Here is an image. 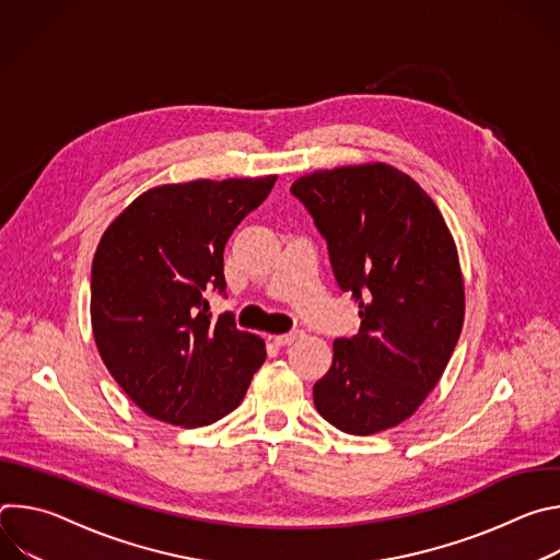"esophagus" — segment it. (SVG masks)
Listing matches in <instances>:
<instances>
[{"mask_svg": "<svg viewBox=\"0 0 560 560\" xmlns=\"http://www.w3.org/2000/svg\"><path fill=\"white\" fill-rule=\"evenodd\" d=\"M301 337H303L301 330H292V332H285V335H277V337H275V343H277V346H290V343H294V341L301 339Z\"/></svg>", "mask_w": 560, "mask_h": 560, "instance_id": "1", "label": "esophagus"}]
</instances>
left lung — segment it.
Masks as SVG:
<instances>
[{"label": "left lung", "mask_w": 560, "mask_h": 560, "mask_svg": "<svg viewBox=\"0 0 560 560\" xmlns=\"http://www.w3.org/2000/svg\"><path fill=\"white\" fill-rule=\"evenodd\" d=\"M290 190L361 316L357 337L335 341L314 406L348 434L389 430L421 408L456 348L465 285L454 236L430 195L389 164L314 171Z\"/></svg>", "instance_id": "left-lung-1"}]
</instances>
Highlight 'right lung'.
I'll list each match as a JSON object with an SVG mask.
<instances>
[{
    "mask_svg": "<svg viewBox=\"0 0 560 560\" xmlns=\"http://www.w3.org/2000/svg\"><path fill=\"white\" fill-rule=\"evenodd\" d=\"M277 175L195 179L141 192L106 228L93 259L91 322L119 387L152 419L210 425L244 401L266 343L212 316L223 248Z\"/></svg>",
    "mask_w": 560,
    "mask_h": 560,
    "instance_id": "right-lung-1",
    "label": "right lung"
}]
</instances>
